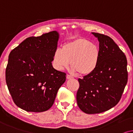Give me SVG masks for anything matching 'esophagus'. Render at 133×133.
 Listing matches in <instances>:
<instances>
[{
	"instance_id": "1",
	"label": "esophagus",
	"mask_w": 133,
	"mask_h": 133,
	"mask_svg": "<svg viewBox=\"0 0 133 133\" xmlns=\"http://www.w3.org/2000/svg\"><path fill=\"white\" fill-rule=\"evenodd\" d=\"M66 78H67V79H71L73 78V77H72V76H70V75H67Z\"/></svg>"
}]
</instances>
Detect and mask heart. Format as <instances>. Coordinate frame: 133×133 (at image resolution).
I'll return each instance as SVG.
<instances>
[{"label": "heart", "mask_w": 133, "mask_h": 133, "mask_svg": "<svg viewBox=\"0 0 133 133\" xmlns=\"http://www.w3.org/2000/svg\"><path fill=\"white\" fill-rule=\"evenodd\" d=\"M100 50L96 44L87 39L77 38L66 42L61 49L55 51L53 65L58 70L67 68L69 65L73 73L88 75L94 71L98 65Z\"/></svg>", "instance_id": "1"}]
</instances>
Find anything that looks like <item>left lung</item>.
<instances>
[{"mask_svg":"<svg viewBox=\"0 0 133 133\" xmlns=\"http://www.w3.org/2000/svg\"><path fill=\"white\" fill-rule=\"evenodd\" d=\"M98 39V65L89 75L79 78L77 102L79 109L89 114H98L115 107L121 98L128 81L127 60L112 38L92 33Z\"/></svg>","mask_w":133,"mask_h":133,"instance_id":"8db88e82","label":"left lung"}]
</instances>
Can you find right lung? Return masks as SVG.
I'll return each mask as SVG.
<instances>
[{
  "label": "right lung",
  "instance_id": "right-lung-1",
  "mask_svg": "<svg viewBox=\"0 0 133 133\" xmlns=\"http://www.w3.org/2000/svg\"><path fill=\"white\" fill-rule=\"evenodd\" d=\"M59 33L53 31L25 39L10 52L5 72L9 92L17 107L40 112L52 107L66 74L52 61Z\"/></svg>",
  "mask_w": 133,
  "mask_h": 133
}]
</instances>
